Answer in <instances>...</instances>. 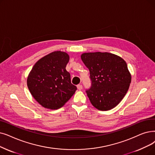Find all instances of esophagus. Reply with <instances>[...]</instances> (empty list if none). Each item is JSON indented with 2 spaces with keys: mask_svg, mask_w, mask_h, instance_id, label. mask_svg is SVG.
I'll return each mask as SVG.
<instances>
[{
  "mask_svg": "<svg viewBox=\"0 0 155 155\" xmlns=\"http://www.w3.org/2000/svg\"><path fill=\"white\" fill-rule=\"evenodd\" d=\"M82 88H83V87H82V85H80V84H79V85H77V89H78V90H82Z\"/></svg>",
  "mask_w": 155,
  "mask_h": 155,
  "instance_id": "34e87169",
  "label": "esophagus"
}]
</instances>
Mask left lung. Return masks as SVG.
Returning a JSON list of instances; mask_svg holds the SVG:
<instances>
[{
    "label": "left lung",
    "mask_w": 155,
    "mask_h": 155,
    "mask_svg": "<svg viewBox=\"0 0 155 155\" xmlns=\"http://www.w3.org/2000/svg\"><path fill=\"white\" fill-rule=\"evenodd\" d=\"M82 61L90 71L91 88L86 91L91 104L99 110H110L125 96L131 75L124 60L109 52H86Z\"/></svg>",
    "instance_id": "obj_1"
}]
</instances>
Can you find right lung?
<instances>
[{
	"label": "right lung",
	"instance_id": "add662e5",
	"mask_svg": "<svg viewBox=\"0 0 155 155\" xmlns=\"http://www.w3.org/2000/svg\"><path fill=\"white\" fill-rule=\"evenodd\" d=\"M69 59L68 54L64 52H52L40 59L29 73L28 89L45 108H60L77 90V87L71 83L70 73L66 70Z\"/></svg>",
	"mask_w": 155,
	"mask_h": 155
}]
</instances>
